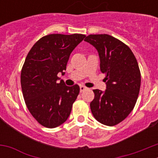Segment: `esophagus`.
I'll return each mask as SVG.
<instances>
[{
    "label": "esophagus",
    "mask_w": 158,
    "mask_h": 158,
    "mask_svg": "<svg viewBox=\"0 0 158 158\" xmlns=\"http://www.w3.org/2000/svg\"><path fill=\"white\" fill-rule=\"evenodd\" d=\"M86 89H87V88H86L85 86H84V85H80V90H81V92L85 91V90H86Z\"/></svg>",
    "instance_id": "obj_1"
}]
</instances>
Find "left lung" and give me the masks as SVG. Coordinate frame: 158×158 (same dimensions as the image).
Returning <instances> with one entry per match:
<instances>
[{"label": "left lung", "instance_id": "left-lung-1", "mask_svg": "<svg viewBox=\"0 0 158 158\" xmlns=\"http://www.w3.org/2000/svg\"><path fill=\"white\" fill-rule=\"evenodd\" d=\"M85 41L98 51L107 85L105 92L93 90L92 113L102 124L115 126L129 115L136 104L141 85L139 64L130 47L113 36L89 35Z\"/></svg>", "mask_w": 158, "mask_h": 158}]
</instances>
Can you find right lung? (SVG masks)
<instances>
[{
    "label": "right lung",
    "instance_id": "1",
    "mask_svg": "<svg viewBox=\"0 0 158 158\" xmlns=\"http://www.w3.org/2000/svg\"><path fill=\"white\" fill-rule=\"evenodd\" d=\"M85 37L82 34H51L38 40L27 54L20 74L22 93L31 115L42 126L54 128L66 121L80 93L77 85L58 83L71 52Z\"/></svg>",
    "mask_w": 158,
    "mask_h": 158
}]
</instances>
